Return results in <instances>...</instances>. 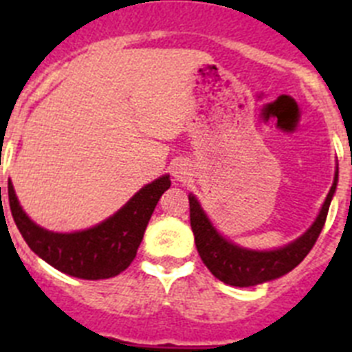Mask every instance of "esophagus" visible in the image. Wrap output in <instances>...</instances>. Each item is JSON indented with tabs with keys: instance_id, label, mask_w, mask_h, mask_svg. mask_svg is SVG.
<instances>
[{
	"instance_id": "obj_1",
	"label": "esophagus",
	"mask_w": 352,
	"mask_h": 352,
	"mask_svg": "<svg viewBox=\"0 0 352 352\" xmlns=\"http://www.w3.org/2000/svg\"><path fill=\"white\" fill-rule=\"evenodd\" d=\"M173 176L174 179H178V182H186L188 176H190V169L185 166V164H176L173 167Z\"/></svg>"
}]
</instances>
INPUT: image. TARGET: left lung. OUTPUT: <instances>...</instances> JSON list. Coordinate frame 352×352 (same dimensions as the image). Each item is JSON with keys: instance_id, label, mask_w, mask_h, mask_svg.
I'll list each match as a JSON object with an SVG mask.
<instances>
[{"instance_id": "8db88e82", "label": "left lung", "mask_w": 352, "mask_h": 352, "mask_svg": "<svg viewBox=\"0 0 352 352\" xmlns=\"http://www.w3.org/2000/svg\"><path fill=\"white\" fill-rule=\"evenodd\" d=\"M337 179L338 174H335V182L324 204H322L321 213L309 231L287 247L270 252L247 250V248H239L231 241H227L214 231V227L211 226L204 211L199 206L197 199L194 195H188L190 226L195 236V247H197L203 263L206 264V268L223 284L234 285V287H250V285L263 284V282L278 278L291 272L292 268H296L298 264L307 257V254L312 250L317 238L321 234L326 217H328L329 203H331V197L337 188Z\"/></svg>"}]
</instances>
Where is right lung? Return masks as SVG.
Instances as JSON below:
<instances>
[{"label":"right lung","mask_w":352,"mask_h":352,"mask_svg":"<svg viewBox=\"0 0 352 352\" xmlns=\"http://www.w3.org/2000/svg\"><path fill=\"white\" fill-rule=\"evenodd\" d=\"M170 186L169 176L146 185L116 214L88 231H45L26 217L8 182V203L19 232L28 247L52 268L84 280H100L120 275L130 266L144 236L158 199ZM1 190V188H0Z\"/></svg>","instance_id":"add662e5"}]
</instances>
